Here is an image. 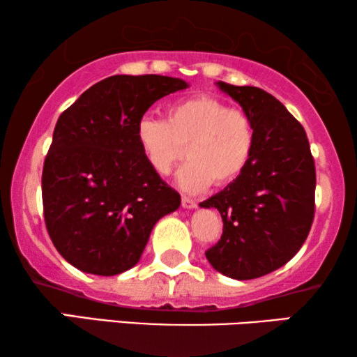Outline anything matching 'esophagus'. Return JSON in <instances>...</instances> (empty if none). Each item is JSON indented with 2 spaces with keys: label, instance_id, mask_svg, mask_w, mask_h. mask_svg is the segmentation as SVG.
<instances>
[{
  "label": "esophagus",
  "instance_id": "obj_1",
  "mask_svg": "<svg viewBox=\"0 0 357 357\" xmlns=\"http://www.w3.org/2000/svg\"><path fill=\"white\" fill-rule=\"evenodd\" d=\"M182 208L183 209H195L197 208V202L188 197H182Z\"/></svg>",
  "mask_w": 357,
  "mask_h": 357
}]
</instances>
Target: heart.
<instances>
[{
  "label": "heart",
  "mask_w": 357,
  "mask_h": 357,
  "mask_svg": "<svg viewBox=\"0 0 357 357\" xmlns=\"http://www.w3.org/2000/svg\"><path fill=\"white\" fill-rule=\"evenodd\" d=\"M136 141L158 175H167L187 146L188 160L175 183L185 193H199L213 182L224 187L241 177L255 149V126L247 112L216 97L195 96L170 104L167 120L139 119Z\"/></svg>",
  "instance_id": "obj_1"
}]
</instances>
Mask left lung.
Returning <instances> with one entry per match:
<instances>
[{"label": "left lung", "instance_id": "1", "mask_svg": "<svg viewBox=\"0 0 357 357\" xmlns=\"http://www.w3.org/2000/svg\"><path fill=\"white\" fill-rule=\"evenodd\" d=\"M216 86L247 112L255 149L236 182L199 208H216L224 229L206 252L214 270L253 280L286 265L309 236L315 208V165L305 130L280 100L252 86Z\"/></svg>", "mask_w": 357, "mask_h": 357}]
</instances>
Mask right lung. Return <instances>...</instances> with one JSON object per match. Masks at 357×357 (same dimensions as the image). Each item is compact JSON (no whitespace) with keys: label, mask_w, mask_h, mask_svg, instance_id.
<instances>
[{"label":"right lung","mask_w":357,"mask_h":357,"mask_svg":"<svg viewBox=\"0 0 357 357\" xmlns=\"http://www.w3.org/2000/svg\"><path fill=\"white\" fill-rule=\"evenodd\" d=\"M180 77L116 75L63 112L43 164L42 199L53 245L77 270L120 275L139 261L151 231L180 195L149 169L136 125Z\"/></svg>","instance_id":"obj_1"}]
</instances>
